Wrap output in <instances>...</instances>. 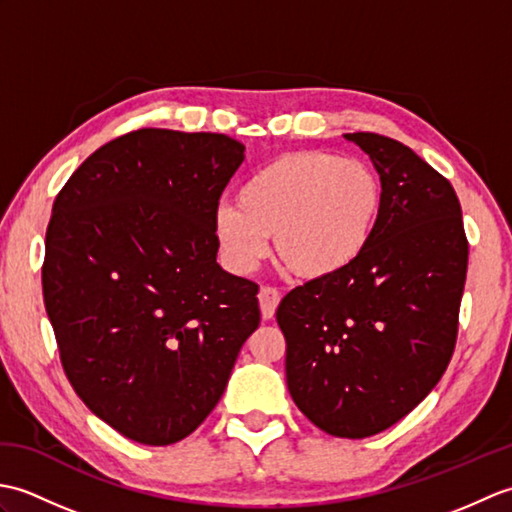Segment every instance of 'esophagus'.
<instances>
[{"instance_id":"34e87169","label":"esophagus","mask_w":512,"mask_h":512,"mask_svg":"<svg viewBox=\"0 0 512 512\" xmlns=\"http://www.w3.org/2000/svg\"><path fill=\"white\" fill-rule=\"evenodd\" d=\"M281 301V292L273 286H262L259 290V310H262V317L268 321L275 317V310Z\"/></svg>"}]
</instances>
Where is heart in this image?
Masks as SVG:
<instances>
[{"label":"heart","instance_id":"1","mask_svg":"<svg viewBox=\"0 0 512 512\" xmlns=\"http://www.w3.org/2000/svg\"><path fill=\"white\" fill-rule=\"evenodd\" d=\"M383 184L356 158L297 151L257 169L237 191L235 206L215 213V237L237 273L277 255L306 279L339 275L365 255L383 213Z\"/></svg>","mask_w":512,"mask_h":512}]
</instances>
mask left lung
Instances as JSON below:
<instances>
[{
	"label": "left lung",
	"instance_id": "left-lung-1",
	"mask_svg": "<svg viewBox=\"0 0 512 512\" xmlns=\"http://www.w3.org/2000/svg\"><path fill=\"white\" fill-rule=\"evenodd\" d=\"M372 158L383 213L372 244L339 275L281 299L290 396L312 424L361 440L418 407L447 372L469 266L451 182L394 138L345 134Z\"/></svg>",
	"mask_w": 512,
	"mask_h": 512
}]
</instances>
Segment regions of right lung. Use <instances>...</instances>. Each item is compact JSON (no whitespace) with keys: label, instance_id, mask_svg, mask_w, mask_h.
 <instances>
[{"label":"right lung","instance_id":"right-lung-1","mask_svg":"<svg viewBox=\"0 0 512 512\" xmlns=\"http://www.w3.org/2000/svg\"><path fill=\"white\" fill-rule=\"evenodd\" d=\"M242 162L231 136L145 127L54 198L41 284L63 372L134 442L198 429L259 325V286L215 262L217 204Z\"/></svg>","mask_w":512,"mask_h":512}]
</instances>
